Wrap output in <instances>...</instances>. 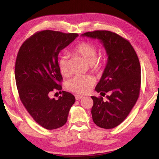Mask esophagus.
Returning a JSON list of instances; mask_svg holds the SVG:
<instances>
[{
    "mask_svg": "<svg viewBox=\"0 0 159 159\" xmlns=\"http://www.w3.org/2000/svg\"><path fill=\"white\" fill-rule=\"evenodd\" d=\"M75 99H76V100H79V99L82 98L83 96H81V95H75Z\"/></svg>",
    "mask_w": 159,
    "mask_h": 159,
    "instance_id": "34e87169",
    "label": "esophagus"
}]
</instances>
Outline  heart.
Masks as SVG:
<instances>
[{"instance_id":"obj_1","label":"heart","mask_w":159,"mask_h":159,"mask_svg":"<svg viewBox=\"0 0 159 159\" xmlns=\"http://www.w3.org/2000/svg\"><path fill=\"white\" fill-rule=\"evenodd\" d=\"M75 54L82 57L91 66L94 70H99L103 65V61L97 59L98 48L93 44L87 41H82L75 45L74 48ZM59 68L64 76L70 75V66L68 57L63 55L59 60ZM95 79L89 75H76L67 83V88L70 91L78 93L89 92L95 84Z\"/></svg>"}]
</instances>
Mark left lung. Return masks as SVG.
Wrapping results in <instances>:
<instances>
[{
  "mask_svg": "<svg viewBox=\"0 0 159 159\" xmlns=\"http://www.w3.org/2000/svg\"><path fill=\"white\" fill-rule=\"evenodd\" d=\"M82 36L98 39L106 50L108 59L99 83L95 87L98 93L107 95L91 96L93 121L103 129H113L121 124L134 107L141 88V66L133 47L127 40L107 30L88 32Z\"/></svg>",
  "mask_w": 159,
  "mask_h": 159,
  "instance_id": "obj_1",
  "label": "left lung"
}]
</instances>
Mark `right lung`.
Listing matches in <instances>:
<instances>
[{
    "mask_svg": "<svg viewBox=\"0 0 159 159\" xmlns=\"http://www.w3.org/2000/svg\"><path fill=\"white\" fill-rule=\"evenodd\" d=\"M78 36L76 33L43 30L28 38L19 49L14 71L19 97L34 120L46 129L64 125L75 101L64 91L57 100L49 95L62 89L59 53Z\"/></svg>",
    "mask_w": 159,
    "mask_h": 159,
    "instance_id": "add662e5",
    "label": "right lung"
}]
</instances>
